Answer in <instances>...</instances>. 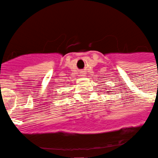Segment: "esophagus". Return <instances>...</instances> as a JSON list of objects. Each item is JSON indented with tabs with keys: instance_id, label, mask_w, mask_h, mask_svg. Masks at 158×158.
<instances>
[{
	"instance_id": "34e87169",
	"label": "esophagus",
	"mask_w": 158,
	"mask_h": 158,
	"mask_svg": "<svg viewBox=\"0 0 158 158\" xmlns=\"http://www.w3.org/2000/svg\"><path fill=\"white\" fill-rule=\"evenodd\" d=\"M80 75H81V76H85V73H84L83 72H81Z\"/></svg>"
}]
</instances>
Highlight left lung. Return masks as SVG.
<instances>
[{
	"mask_svg": "<svg viewBox=\"0 0 158 158\" xmlns=\"http://www.w3.org/2000/svg\"><path fill=\"white\" fill-rule=\"evenodd\" d=\"M107 92H108V93H110V91H107Z\"/></svg>",
	"mask_w": 158,
	"mask_h": 158,
	"instance_id": "obj_1",
	"label": "left lung"
}]
</instances>
